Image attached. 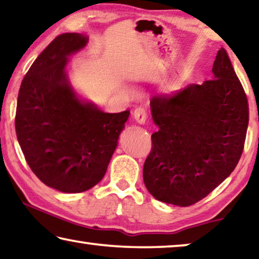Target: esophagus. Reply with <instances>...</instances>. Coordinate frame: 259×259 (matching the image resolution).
I'll return each mask as SVG.
<instances>
[{
	"mask_svg": "<svg viewBox=\"0 0 259 259\" xmlns=\"http://www.w3.org/2000/svg\"><path fill=\"white\" fill-rule=\"evenodd\" d=\"M133 116L134 119L137 120V122H139L140 125H143L146 122V119H147V112L146 110L143 109V107H137V109L134 110L133 112Z\"/></svg>",
	"mask_w": 259,
	"mask_h": 259,
	"instance_id": "1",
	"label": "esophagus"
}]
</instances>
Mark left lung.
Returning a JSON list of instances; mask_svg holds the SVG:
<instances>
[{
	"label": "left lung",
	"instance_id": "1",
	"mask_svg": "<svg viewBox=\"0 0 259 259\" xmlns=\"http://www.w3.org/2000/svg\"><path fill=\"white\" fill-rule=\"evenodd\" d=\"M212 79L150 99L158 131L143 165V182L166 204L193 205L237 165L249 124L248 99L225 49L218 51Z\"/></svg>",
	"mask_w": 259,
	"mask_h": 259
}]
</instances>
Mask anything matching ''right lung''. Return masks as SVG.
<instances>
[{"mask_svg": "<svg viewBox=\"0 0 259 259\" xmlns=\"http://www.w3.org/2000/svg\"><path fill=\"white\" fill-rule=\"evenodd\" d=\"M81 33L58 35L30 67L19 88L15 127L27 164L44 184L79 193L102 181L130 111L105 113L79 97L69 81Z\"/></svg>", "mask_w": 259, "mask_h": 259, "instance_id": "add662e5", "label": "right lung"}]
</instances>
